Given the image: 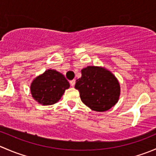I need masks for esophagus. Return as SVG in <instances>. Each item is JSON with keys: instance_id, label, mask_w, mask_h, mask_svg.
<instances>
[{"instance_id": "esophagus-1", "label": "esophagus", "mask_w": 156, "mask_h": 156, "mask_svg": "<svg viewBox=\"0 0 156 156\" xmlns=\"http://www.w3.org/2000/svg\"><path fill=\"white\" fill-rule=\"evenodd\" d=\"M70 84L72 87H74L75 84V80H72V81H70Z\"/></svg>"}]
</instances>
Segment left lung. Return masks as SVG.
<instances>
[{"mask_svg":"<svg viewBox=\"0 0 156 156\" xmlns=\"http://www.w3.org/2000/svg\"><path fill=\"white\" fill-rule=\"evenodd\" d=\"M75 88L79 91L83 103L96 112L110 109L118 103L121 94L117 78L104 67L95 66L81 69Z\"/></svg>","mask_w":156,"mask_h":156,"instance_id":"left-lung-1","label":"left lung"}]
</instances>
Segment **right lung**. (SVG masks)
I'll return each mask as SVG.
<instances>
[{"instance_id":"right-lung-1","label":"right lung","mask_w":156,"mask_h":156,"mask_svg":"<svg viewBox=\"0 0 156 156\" xmlns=\"http://www.w3.org/2000/svg\"><path fill=\"white\" fill-rule=\"evenodd\" d=\"M70 87L64 75L55 69H48L36 77L30 86L31 97L43 106L57 103Z\"/></svg>"}]
</instances>
